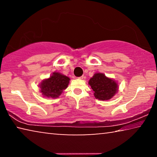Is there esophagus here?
<instances>
[{
	"label": "esophagus",
	"mask_w": 157,
	"mask_h": 157,
	"mask_svg": "<svg viewBox=\"0 0 157 157\" xmlns=\"http://www.w3.org/2000/svg\"><path fill=\"white\" fill-rule=\"evenodd\" d=\"M83 78H84L83 76H81V77H79L78 79H83Z\"/></svg>",
	"instance_id": "esophagus-1"
}]
</instances>
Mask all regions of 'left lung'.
I'll use <instances>...</instances> for the list:
<instances>
[{
    "mask_svg": "<svg viewBox=\"0 0 157 157\" xmlns=\"http://www.w3.org/2000/svg\"><path fill=\"white\" fill-rule=\"evenodd\" d=\"M89 84L94 91V96L100 100L112 98L118 89V84L113 79L106 77L103 73H95L89 79Z\"/></svg>",
    "mask_w": 157,
    "mask_h": 157,
    "instance_id": "left-lung-1",
    "label": "left lung"
}]
</instances>
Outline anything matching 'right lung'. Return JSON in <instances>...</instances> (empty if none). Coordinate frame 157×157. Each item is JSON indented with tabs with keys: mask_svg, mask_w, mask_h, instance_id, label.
<instances>
[{
	"mask_svg": "<svg viewBox=\"0 0 157 157\" xmlns=\"http://www.w3.org/2000/svg\"><path fill=\"white\" fill-rule=\"evenodd\" d=\"M70 78L59 73L55 72L49 78L44 79L40 84L41 92L44 97L56 98L67 88Z\"/></svg>",
	"mask_w": 157,
	"mask_h": 157,
	"instance_id": "add662e5",
	"label": "right lung"
}]
</instances>
